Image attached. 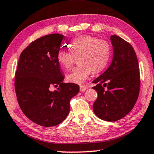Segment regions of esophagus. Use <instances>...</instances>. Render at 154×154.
<instances>
[{
    "mask_svg": "<svg viewBox=\"0 0 154 154\" xmlns=\"http://www.w3.org/2000/svg\"><path fill=\"white\" fill-rule=\"evenodd\" d=\"M87 88L85 87V86H83V85H81L80 87H79V90H80V91H85L87 90Z\"/></svg>",
    "mask_w": 154,
    "mask_h": 154,
    "instance_id": "1",
    "label": "esophagus"
}]
</instances>
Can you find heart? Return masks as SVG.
<instances>
[{"label":"heart","mask_w":154,"mask_h":154,"mask_svg":"<svg viewBox=\"0 0 154 154\" xmlns=\"http://www.w3.org/2000/svg\"><path fill=\"white\" fill-rule=\"evenodd\" d=\"M70 51L60 49L57 53V60L61 66L69 69L79 57L80 65L67 75L69 82L82 85L89 77L91 72L97 73L105 68L110 59L111 48L105 40H98L91 36H82L69 44Z\"/></svg>","instance_id":"1"}]
</instances>
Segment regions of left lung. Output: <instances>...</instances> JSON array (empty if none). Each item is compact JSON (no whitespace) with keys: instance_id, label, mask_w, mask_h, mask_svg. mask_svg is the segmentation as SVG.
<instances>
[{"instance_id":"1","label":"left lung","mask_w":154,"mask_h":154,"mask_svg":"<svg viewBox=\"0 0 154 154\" xmlns=\"http://www.w3.org/2000/svg\"><path fill=\"white\" fill-rule=\"evenodd\" d=\"M113 57L108 68L94 79L98 97L94 103L95 115L106 121L115 122L128 115L139 96L140 74L137 55L130 44L112 35Z\"/></svg>"}]
</instances>
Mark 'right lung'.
Segmentation results:
<instances>
[{
  "instance_id": "right-lung-1",
  "label": "right lung",
  "mask_w": 154,
  "mask_h": 154,
  "mask_svg": "<svg viewBox=\"0 0 154 154\" xmlns=\"http://www.w3.org/2000/svg\"><path fill=\"white\" fill-rule=\"evenodd\" d=\"M65 36L48 34L32 42L20 54L15 87L23 113L36 124L53 127L62 122L69 112V101L79 93V85L63 83L64 76L57 53ZM52 85L58 90L51 92Z\"/></svg>"
}]
</instances>
